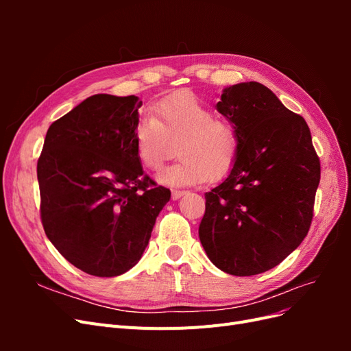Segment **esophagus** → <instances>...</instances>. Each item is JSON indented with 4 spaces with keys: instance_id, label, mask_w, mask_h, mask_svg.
<instances>
[{
    "instance_id": "esophagus-1",
    "label": "esophagus",
    "mask_w": 351,
    "mask_h": 351,
    "mask_svg": "<svg viewBox=\"0 0 351 351\" xmlns=\"http://www.w3.org/2000/svg\"><path fill=\"white\" fill-rule=\"evenodd\" d=\"M184 193H186L184 190H173V192H171V197H173V200H177V199L182 197Z\"/></svg>"
}]
</instances>
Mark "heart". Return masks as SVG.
<instances>
[{
    "label": "heart",
    "instance_id": "1",
    "mask_svg": "<svg viewBox=\"0 0 351 351\" xmlns=\"http://www.w3.org/2000/svg\"><path fill=\"white\" fill-rule=\"evenodd\" d=\"M176 143L180 161L156 176L165 186L217 182L230 173L239 152L234 127L217 120L215 112L189 90L168 95L134 127V152L146 169L161 167Z\"/></svg>",
    "mask_w": 351,
    "mask_h": 351
}]
</instances>
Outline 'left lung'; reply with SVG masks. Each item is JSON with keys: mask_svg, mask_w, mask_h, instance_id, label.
Returning a JSON list of instances; mask_svg holds the SVG:
<instances>
[{"mask_svg": "<svg viewBox=\"0 0 351 351\" xmlns=\"http://www.w3.org/2000/svg\"><path fill=\"white\" fill-rule=\"evenodd\" d=\"M217 110L236 129L239 152L205 193L199 239L217 268L249 277L277 267L306 237L321 164L303 117L262 83L226 88Z\"/></svg>", "mask_w": 351, "mask_h": 351, "instance_id": "8db88e82", "label": "left lung"}]
</instances>
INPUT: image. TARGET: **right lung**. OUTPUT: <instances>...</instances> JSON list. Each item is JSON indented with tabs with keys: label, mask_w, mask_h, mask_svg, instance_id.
I'll return each mask as SVG.
<instances>
[{
	"label": "right lung",
	"mask_w": 351,
	"mask_h": 351,
	"mask_svg": "<svg viewBox=\"0 0 351 351\" xmlns=\"http://www.w3.org/2000/svg\"><path fill=\"white\" fill-rule=\"evenodd\" d=\"M142 101L98 93L52 123L38 159L45 234L71 265L117 277L141 261L171 197L133 146Z\"/></svg>",
	"instance_id": "right-lung-1"
}]
</instances>
